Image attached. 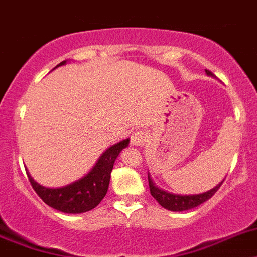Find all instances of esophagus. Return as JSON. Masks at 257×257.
Here are the masks:
<instances>
[{
    "instance_id": "34e87169",
    "label": "esophagus",
    "mask_w": 257,
    "mask_h": 257,
    "mask_svg": "<svg viewBox=\"0 0 257 257\" xmlns=\"http://www.w3.org/2000/svg\"><path fill=\"white\" fill-rule=\"evenodd\" d=\"M146 140H147V136H146V133L143 131L134 132L131 136V142L132 145L134 146H143L145 145Z\"/></svg>"
}]
</instances>
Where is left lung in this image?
<instances>
[{"label": "left lung", "instance_id": "1", "mask_svg": "<svg viewBox=\"0 0 257 257\" xmlns=\"http://www.w3.org/2000/svg\"><path fill=\"white\" fill-rule=\"evenodd\" d=\"M207 75H212L211 71L206 70ZM223 184L221 182L220 184L215 187V188L210 189V191L205 192V193H201V195H189V196H180V195H173V193H168V192L163 191V189L157 188L152 180L149 177V186H150V192H151L152 197L160 203L161 206L165 207L166 210H170V211H184V210L193 209V207L200 206L201 203L206 202L207 200L212 197V196L216 193L220 186Z\"/></svg>", "mask_w": 257, "mask_h": 257}]
</instances>
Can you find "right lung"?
<instances>
[{
    "mask_svg": "<svg viewBox=\"0 0 257 257\" xmlns=\"http://www.w3.org/2000/svg\"><path fill=\"white\" fill-rule=\"evenodd\" d=\"M65 62L66 61L60 62L57 66L64 65ZM128 143L129 140H124L111 146L110 149L103 152L94 168L84 178L62 188H46V187L39 186L27 173L28 178L37 195L52 209L66 212V214L87 212L94 209L107 193L112 166L120 151L125 149Z\"/></svg>",
    "mask_w": 257,
    "mask_h": 257,
    "instance_id": "right-lung-1",
    "label": "right lung"
}]
</instances>
